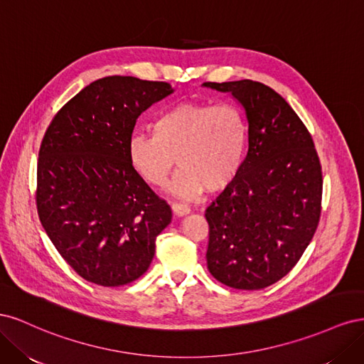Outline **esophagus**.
Wrapping results in <instances>:
<instances>
[{
    "mask_svg": "<svg viewBox=\"0 0 364 364\" xmlns=\"http://www.w3.org/2000/svg\"><path fill=\"white\" fill-rule=\"evenodd\" d=\"M171 209H173V213H174L176 215H179V217L190 214V211H191V209H190L188 206L183 205V203H179V202H173V203H171Z\"/></svg>",
    "mask_w": 364,
    "mask_h": 364,
    "instance_id": "34e87169",
    "label": "esophagus"
}]
</instances>
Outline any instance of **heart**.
I'll list each match as a JSON object with an SVG mask.
<instances>
[{"instance_id":"heart-1","label":"heart","mask_w":364,"mask_h":364,"mask_svg":"<svg viewBox=\"0 0 364 364\" xmlns=\"http://www.w3.org/2000/svg\"><path fill=\"white\" fill-rule=\"evenodd\" d=\"M247 147V121L232 103L181 102L153 121V134L138 132L127 144L129 162L139 178L161 188L178 159L171 191L196 197L205 188L222 191L238 178Z\"/></svg>"}]
</instances>
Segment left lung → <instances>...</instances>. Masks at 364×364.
I'll list each match as a JSON object with an SVG mask.
<instances>
[{
	"label": "left lung",
	"mask_w": 364,
	"mask_h": 364,
	"mask_svg": "<svg viewBox=\"0 0 364 364\" xmlns=\"http://www.w3.org/2000/svg\"><path fill=\"white\" fill-rule=\"evenodd\" d=\"M243 105L249 150L238 178L206 208L208 270L228 287L261 290L301 259L322 209V165L302 119L270 86L206 82Z\"/></svg>",
	"instance_id": "left-lung-1"
}]
</instances>
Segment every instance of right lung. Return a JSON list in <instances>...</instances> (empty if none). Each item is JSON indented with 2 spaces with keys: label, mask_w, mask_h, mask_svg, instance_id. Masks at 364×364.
<instances>
[{
  "label": "right lung",
  "mask_w": 364,
  "mask_h": 364,
  "mask_svg": "<svg viewBox=\"0 0 364 364\" xmlns=\"http://www.w3.org/2000/svg\"><path fill=\"white\" fill-rule=\"evenodd\" d=\"M167 82L98 79L54 115L38 159L36 206L51 243L86 281L119 287L146 273L171 208L127 156L136 118Z\"/></svg>",
  "instance_id": "obj_1"
}]
</instances>
